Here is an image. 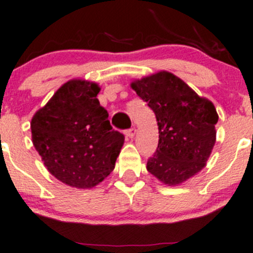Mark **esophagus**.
<instances>
[{"instance_id":"1","label":"esophagus","mask_w":253,"mask_h":253,"mask_svg":"<svg viewBox=\"0 0 253 253\" xmlns=\"http://www.w3.org/2000/svg\"><path fill=\"white\" fill-rule=\"evenodd\" d=\"M134 134H136V128H134V127H132V128L127 129L126 131V136L128 137V138H133Z\"/></svg>"}]
</instances>
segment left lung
Returning a JSON list of instances; mask_svg holds the SVG:
<instances>
[{
    "instance_id": "obj_1",
    "label": "left lung",
    "mask_w": 253,
    "mask_h": 253,
    "mask_svg": "<svg viewBox=\"0 0 253 253\" xmlns=\"http://www.w3.org/2000/svg\"><path fill=\"white\" fill-rule=\"evenodd\" d=\"M131 86L155 114L159 129L148 171L168 186L200 172L215 144L219 116L213 103L167 71L136 79Z\"/></svg>"
}]
</instances>
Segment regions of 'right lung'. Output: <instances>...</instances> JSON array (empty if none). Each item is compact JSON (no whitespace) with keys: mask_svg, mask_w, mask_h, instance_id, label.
Returning a JSON list of instances; mask_svg holds the SVG:
<instances>
[{"mask_svg":"<svg viewBox=\"0 0 253 253\" xmlns=\"http://www.w3.org/2000/svg\"><path fill=\"white\" fill-rule=\"evenodd\" d=\"M99 91L94 82L71 79L30 122L33 144L48 172L76 188H91L108 177L125 142L100 106Z\"/></svg>","mask_w":253,"mask_h":253,"instance_id":"right-lung-1","label":"right lung"}]
</instances>
